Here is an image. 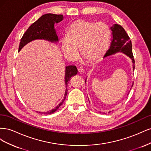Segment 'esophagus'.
Wrapping results in <instances>:
<instances>
[{
	"instance_id": "34e87169",
	"label": "esophagus",
	"mask_w": 151,
	"mask_h": 151,
	"mask_svg": "<svg viewBox=\"0 0 151 151\" xmlns=\"http://www.w3.org/2000/svg\"><path fill=\"white\" fill-rule=\"evenodd\" d=\"M78 72L79 73H81V74H83V73L84 72V69L83 67H79L78 68Z\"/></svg>"
}]
</instances>
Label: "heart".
Wrapping results in <instances>:
<instances>
[{
  "instance_id": "heart-1",
  "label": "heart",
  "mask_w": 151,
  "mask_h": 151,
  "mask_svg": "<svg viewBox=\"0 0 151 151\" xmlns=\"http://www.w3.org/2000/svg\"><path fill=\"white\" fill-rule=\"evenodd\" d=\"M111 32L104 22L77 19L68 27L66 38L61 42L62 50L68 59L74 60L81 57L88 63L98 62L106 54Z\"/></svg>"
}]
</instances>
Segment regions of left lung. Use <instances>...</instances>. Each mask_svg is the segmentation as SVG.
Instances as JSON below:
<instances>
[{"mask_svg":"<svg viewBox=\"0 0 151 151\" xmlns=\"http://www.w3.org/2000/svg\"><path fill=\"white\" fill-rule=\"evenodd\" d=\"M112 32V40L111 45L106 52L104 58L113 55L117 53L121 52L129 57L133 63V69L135 68V60L132 53V45L129 35L126 33L123 27L119 24H115L110 28ZM132 83V87L133 86Z\"/></svg>","mask_w":151,"mask_h":151,"instance_id":"obj_1","label":"left lung"}]
</instances>
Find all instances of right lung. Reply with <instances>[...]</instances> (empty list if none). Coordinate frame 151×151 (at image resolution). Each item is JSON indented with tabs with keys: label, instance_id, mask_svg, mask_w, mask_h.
I'll use <instances>...</instances> for the list:
<instances>
[{
	"label": "right lung",
	"instance_id": "right-lung-1",
	"mask_svg": "<svg viewBox=\"0 0 151 151\" xmlns=\"http://www.w3.org/2000/svg\"><path fill=\"white\" fill-rule=\"evenodd\" d=\"M63 19V16L62 14H54L50 13L41 16L37 21L29 27L22 36L19 43V52L26 44L36 40H44L52 43H57L58 42V37L56 29L55 28V24L58 23ZM65 91L64 98L58 105L52 110L47 112H39V113H43L45 115L52 114L57 111L65 101L67 94V85L68 81H70L72 77L77 74V69L74 65H68L65 67Z\"/></svg>",
	"mask_w": 151,
	"mask_h": 151
}]
</instances>
